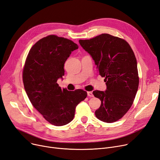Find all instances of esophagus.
Here are the masks:
<instances>
[{
  "mask_svg": "<svg viewBox=\"0 0 160 160\" xmlns=\"http://www.w3.org/2000/svg\"><path fill=\"white\" fill-rule=\"evenodd\" d=\"M88 96L89 97H93V93H92L91 91H88Z\"/></svg>",
  "mask_w": 160,
  "mask_h": 160,
  "instance_id": "obj_1",
  "label": "esophagus"
}]
</instances>
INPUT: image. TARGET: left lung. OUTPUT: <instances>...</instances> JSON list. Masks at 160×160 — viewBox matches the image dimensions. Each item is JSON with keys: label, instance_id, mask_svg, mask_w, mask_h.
Returning <instances> with one entry per match:
<instances>
[{"label": "left lung", "instance_id": "1", "mask_svg": "<svg viewBox=\"0 0 160 160\" xmlns=\"http://www.w3.org/2000/svg\"><path fill=\"white\" fill-rule=\"evenodd\" d=\"M82 47L95 61L99 74L105 77V91H94L101 101L95 111L99 120L111 123L119 120L132 106L139 86L137 60L125 40L108 33L80 39Z\"/></svg>", "mask_w": 160, "mask_h": 160}]
</instances>
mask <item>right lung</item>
I'll return each mask as SVG.
<instances>
[{
    "instance_id": "obj_1",
    "label": "right lung",
    "mask_w": 160,
    "mask_h": 160,
    "mask_svg": "<svg viewBox=\"0 0 160 160\" xmlns=\"http://www.w3.org/2000/svg\"><path fill=\"white\" fill-rule=\"evenodd\" d=\"M78 46L64 38L50 35L31 48L25 62L22 80L33 106L57 127L69 123L77 106L87 97L82 89L69 91L57 83L64 76V63Z\"/></svg>"
}]
</instances>
